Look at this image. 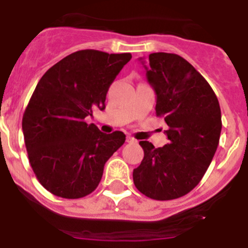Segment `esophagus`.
<instances>
[{
  "label": "esophagus",
  "instance_id": "1",
  "mask_svg": "<svg viewBox=\"0 0 248 248\" xmlns=\"http://www.w3.org/2000/svg\"><path fill=\"white\" fill-rule=\"evenodd\" d=\"M127 142H128V143H136L137 140H136L133 137H131V136H128V137H127Z\"/></svg>",
  "mask_w": 248,
  "mask_h": 248
}]
</instances>
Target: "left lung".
I'll return each mask as SVG.
<instances>
[{"label": "left lung", "mask_w": 248, "mask_h": 248, "mask_svg": "<svg viewBox=\"0 0 248 248\" xmlns=\"http://www.w3.org/2000/svg\"><path fill=\"white\" fill-rule=\"evenodd\" d=\"M144 67L169 142L155 148L140 140L144 158L133 170V182L152 200H175L197 186L212 163L220 138V106L209 83L184 57L154 52Z\"/></svg>", "instance_id": "left-lung-1"}]
</instances>
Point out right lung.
<instances>
[{"instance_id":"add662e5","label":"right lung","mask_w":248,"mask_h":248,"mask_svg":"<svg viewBox=\"0 0 248 248\" xmlns=\"http://www.w3.org/2000/svg\"><path fill=\"white\" fill-rule=\"evenodd\" d=\"M131 54L80 50L41 77L23 115L28 158L36 179L57 197L76 200L98 187L105 163L126 140L84 121L93 108H105L111 83Z\"/></svg>"}]
</instances>
